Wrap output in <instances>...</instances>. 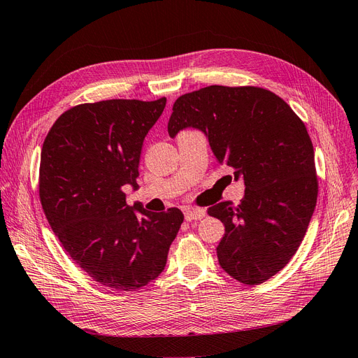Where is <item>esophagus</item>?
<instances>
[{"label": "esophagus", "mask_w": 358, "mask_h": 358, "mask_svg": "<svg viewBox=\"0 0 358 358\" xmlns=\"http://www.w3.org/2000/svg\"><path fill=\"white\" fill-rule=\"evenodd\" d=\"M183 215H185L187 221L201 220V218H204L206 210L200 209V208H185V209H183Z\"/></svg>", "instance_id": "1"}]
</instances>
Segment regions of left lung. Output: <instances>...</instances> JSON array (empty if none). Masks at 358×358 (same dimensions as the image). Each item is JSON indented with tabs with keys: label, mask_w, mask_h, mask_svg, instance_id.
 I'll use <instances>...</instances> for the list:
<instances>
[{
	"label": "left lung",
	"mask_w": 358,
	"mask_h": 358,
	"mask_svg": "<svg viewBox=\"0 0 358 358\" xmlns=\"http://www.w3.org/2000/svg\"><path fill=\"white\" fill-rule=\"evenodd\" d=\"M188 127L201 129L216 161L245 182L239 206L222 201L208 210L225 227L216 248L220 266L242 284H263L296 254L315 210L318 178L308 129L275 92L222 85L175 101L170 137Z\"/></svg>",
	"instance_id": "1"
}]
</instances>
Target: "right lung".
<instances>
[{
    "label": "right lung",
    "instance_id": "1",
    "mask_svg": "<svg viewBox=\"0 0 358 358\" xmlns=\"http://www.w3.org/2000/svg\"><path fill=\"white\" fill-rule=\"evenodd\" d=\"M166 101L74 106L43 143L38 196L49 225L76 264L117 291H136L158 278L183 222L179 209L148 212L140 203L129 206L124 192L138 187L143 140Z\"/></svg>",
    "mask_w": 358,
    "mask_h": 358
}]
</instances>
